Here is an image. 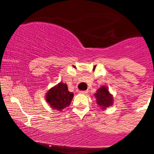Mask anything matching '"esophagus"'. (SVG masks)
I'll return each instance as SVG.
<instances>
[{
    "label": "esophagus",
    "instance_id": "obj_1",
    "mask_svg": "<svg viewBox=\"0 0 154 154\" xmlns=\"http://www.w3.org/2000/svg\"><path fill=\"white\" fill-rule=\"evenodd\" d=\"M79 93H80V94H86L87 93H88V91H79Z\"/></svg>",
    "mask_w": 154,
    "mask_h": 154
}]
</instances>
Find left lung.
<instances>
[{
	"instance_id": "8db88e82",
	"label": "left lung",
	"mask_w": 154,
	"mask_h": 154,
	"mask_svg": "<svg viewBox=\"0 0 154 154\" xmlns=\"http://www.w3.org/2000/svg\"><path fill=\"white\" fill-rule=\"evenodd\" d=\"M94 95L96 97V103L102 109H106L113 104V96L110 94L107 86H103L97 88Z\"/></svg>"
}]
</instances>
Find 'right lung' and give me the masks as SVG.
<instances>
[{
	"instance_id": "1",
	"label": "right lung",
	"mask_w": 154,
	"mask_h": 154,
	"mask_svg": "<svg viewBox=\"0 0 154 154\" xmlns=\"http://www.w3.org/2000/svg\"><path fill=\"white\" fill-rule=\"evenodd\" d=\"M74 97V93L68 91V86L62 82L52 87L46 93L45 100L52 109L62 112L69 106Z\"/></svg>"
}]
</instances>
